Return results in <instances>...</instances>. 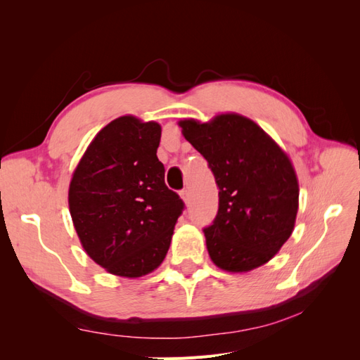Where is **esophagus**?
Here are the masks:
<instances>
[{
  "instance_id": "34e87169",
  "label": "esophagus",
  "mask_w": 360,
  "mask_h": 360,
  "mask_svg": "<svg viewBox=\"0 0 360 360\" xmlns=\"http://www.w3.org/2000/svg\"><path fill=\"white\" fill-rule=\"evenodd\" d=\"M180 197H181V200L184 201V202H189V191L188 189H181L180 191Z\"/></svg>"
}]
</instances>
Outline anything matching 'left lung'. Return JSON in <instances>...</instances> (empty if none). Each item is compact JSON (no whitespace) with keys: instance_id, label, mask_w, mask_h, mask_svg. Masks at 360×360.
<instances>
[{"instance_id":"8db88e82","label":"left lung","mask_w":360,"mask_h":360,"mask_svg":"<svg viewBox=\"0 0 360 360\" xmlns=\"http://www.w3.org/2000/svg\"><path fill=\"white\" fill-rule=\"evenodd\" d=\"M179 124L219 188V209L202 230L212 261L228 271L263 266L288 240L296 222L299 183L288 156L243 115Z\"/></svg>"}]
</instances>
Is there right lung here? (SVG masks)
Here are the masks:
<instances>
[{
    "instance_id": "right-lung-1",
    "label": "right lung",
    "mask_w": 360,
    "mask_h": 360,
    "mask_svg": "<svg viewBox=\"0 0 360 360\" xmlns=\"http://www.w3.org/2000/svg\"><path fill=\"white\" fill-rule=\"evenodd\" d=\"M162 129L124 115L86 148L69 188V209L85 252L110 274L139 278L165 258L184 202L158 159Z\"/></svg>"
}]
</instances>
